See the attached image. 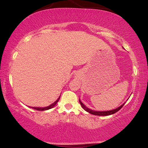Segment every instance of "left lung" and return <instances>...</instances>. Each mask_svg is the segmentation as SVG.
I'll list each match as a JSON object with an SVG mask.
<instances>
[{
	"label": "left lung",
	"mask_w": 148,
	"mask_h": 148,
	"mask_svg": "<svg viewBox=\"0 0 148 148\" xmlns=\"http://www.w3.org/2000/svg\"><path fill=\"white\" fill-rule=\"evenodd\" d=\"M79 103H80L81 106H82V108H84V110L86 111V112H88L89 113H90V114H94V115H98V116H108V115H111V114H114V113L118 112V111L120 110V109L123 106V105L125 104V102L123 103L122 105H121V106H119L118 108L113 109V110H111L96 111V110H92V109L88 108V107H87L86 106H85L84 104H83L82 101L80 100V99H79Z\"/></svg>",
	"instance_id": "obj_1"
}]
</instances>
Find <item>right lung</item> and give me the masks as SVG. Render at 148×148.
<instances>
[{
	"mask_svg": "<svg viewBox=\"0 0 148 148\" xmlns=\"http://www.w3.org/2000/svg\"><path fill=\"white\" fill-rule=\"evenodd\" d=\"M60 96L58 97V98L56 100L55 102H54V103H52V104L49 105V106H46V107H31V106H29L30 107V108H32L34 109H35V110H41V111H43V110H49V109H51L53 108V107H54V106L57 104V102H58V100H59L60 99Z\"/></svg>",
	"mask_w": 148,
	"mask_h": 148,
	"instance_id": "right-lung-1",
	"label": "right lung"
}]
</instances>
